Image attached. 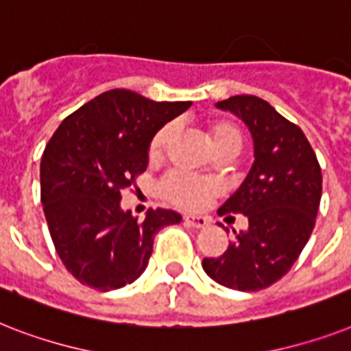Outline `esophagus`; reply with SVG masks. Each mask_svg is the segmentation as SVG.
Masks as SVG:
<instances>
[{
    "label": "esophagus",
    "mask_w": 351,
    "mask_h": 351,
    "mask_svg": "<svg viewBox=\"0 0 351 351\" xmlns=\"http://www.w3.org/2000/svg\"><path fill=\"white\" fill-rule=\"evenodd\" d=\"M184 221L191 227H195V229H204L209 225V218H205V216H198V215H185Z\"/></svg>",
    "instance_id": "34e87169"
}]
</instances>
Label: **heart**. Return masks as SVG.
I'll use <instances>...</instances> for the list:
<instances>
[{
    "mask_svg": "<svg viewBox=\"0 0 351 351\" xmlns=\"http://www.w3.org/2000/svg\"><path fill=\"white\" fill-rule=\"evenodd\" d=\"M171 133H173V126L169 124L156 131V135L153 136L149 144L151 158H156L164 151ZM209 141L215 149L227 146L240 149L241 135L238 128L232 126L230 122H216L209 128ZM220 189V182L215 178L191 175L185 171H171L169 175L164 176V180L160 182L162 196L173 204L182 205V207H202L213 196L218 195Z\"/></svg>",
    "mask_w": 351,
    "mask_h": 351,
    "instance_id": "heart-1",
    "label": "heart"
}]
</instances>
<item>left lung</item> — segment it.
Instances as JSON below:
<instances>
[{
    "instance_id": "obj_1",
    "label": "left lung",
    "mask_w": 351,
    "mask_h": 351,
    "mask_svg": "<svg viewBox=\"0 0 351 351\" xmlns=\"http://www.w3.org/2000/svg\"><path fill=\"white\" fill-rule=\"evenodd\" d=\"M249 128L254 162L218 215L240 213L249 229L236 232L218 258H204L210 279L227 289L254 292L283 278L299 258L315 225L323 176L301 128L254 95L216 102Z\"/></svg>"
}]
</instances>
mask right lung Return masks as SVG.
<instances>
[{"instance_id": "right-lung-1", "label": "right lung", "mask_w": 351, "mask_h": 351, "mask_svg": "<svg viewBox=\"0 0 351 351\" xmlns=\"http://www.w3.org/2000/svg\"><path fill=\"white\" fill-rule=\"evenodd\" d=\"M193 102H156L110 90L66 117L41 158V204L53 247L68 272L92 289H121L146 270L153 238L180 223L169 209L144 221L122 210L121 193L149 164L156 131Z\"/></svg>"}]
</instances>
